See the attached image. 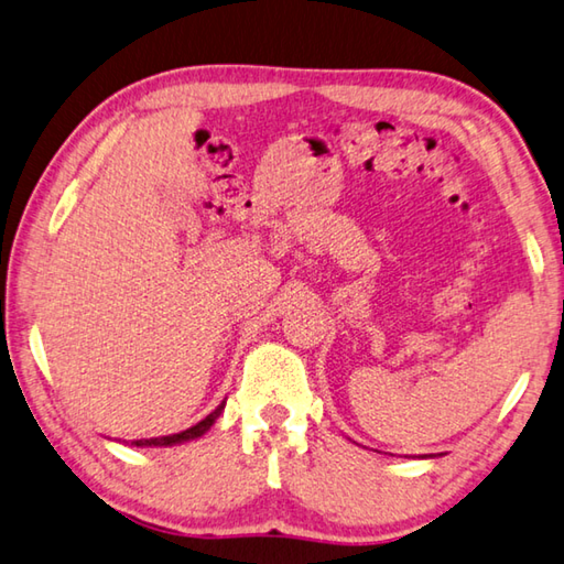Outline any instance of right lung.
Instances as JSON below:
<instances>
[{
    "label": "right lung",
    "mask_w": 564,
    "mask_h": 564,
    "mask_svg": "<svg viewBox=\"0 0 564 564\" xmlns=\"http://www.w3.org/2000/svg\"><path fill=\"white\" fill-rule=\"evenodd\" d=\"M224 404H227V402H221L209 416H204L202 422H197L189 429H184V432H180V434L158 436V438H138V442H132V446H172V444H184V442H192V438H199L202 434L209 432L214 422H217L219 414L224 412Z\"/></svg>",
    "instance_id": "add662e5"
}]
</instances>
